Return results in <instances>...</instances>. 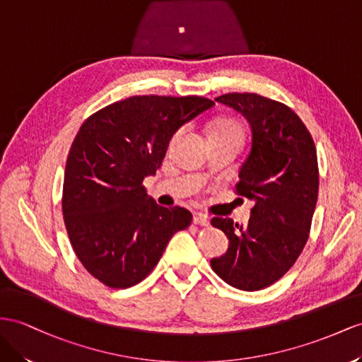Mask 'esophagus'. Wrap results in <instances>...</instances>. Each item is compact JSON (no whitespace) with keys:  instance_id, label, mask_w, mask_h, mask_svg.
<instances>
[{"instance_id":"34e87169","label":"esophagus","mask_w":362,"mask_h":362,"mask_svg":"<svg viewBox=\"0 0 362 362\" xmlns=\"http://www.w3.org/2000/svg\"><path fill=\"white\" fill-rule=\"evenodd\" d=\"M192 221L196 225H200V226H208L209 225V218L205 214H200V212H197V214H194Z\"/></svg>"}]
</instances>
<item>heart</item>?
Listing matches in <instances>:
<instances>
[{"label": "heart", "mask_w": 362, "mask_h": 362, "mask_svg": "<svg viewBox=\"0 0 362 362\" xmlns=\"http://www.w3.org/2000/svg\"><path fill=\"white\" fill-rule=\"evenodd\" d=\"M211 134L216 136H228V137H235L242 141L243 139V128L238 122L233 119H221L217 124L212 125Z\"/></svg>", "instance_id": "obj_1"}]
</instances>
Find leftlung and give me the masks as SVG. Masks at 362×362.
I'll list each match as a JSON object with an SVG mask.
<instances>
[{
	"instance_id": "1",
	"label": "left lung",
	"mask_w": 362,
	"mask_h": 362,
	"mask_svg": "<svg viewBox=\"0 0 362 362\" xmlns=\"http://www.w3.org/2000/svg\"><path fill=\"white\" fill-rule=\"evenodd\" d=\"M216 100L251 127V151L235 188L254 208L246 226L211 220L229 238L226 254L211 266L235 289L260 291L291 269L309 238L320 185L317 148L303 120L280 102L255 93H228Z\"/></svg>"
}]
</instances>
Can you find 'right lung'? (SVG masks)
Masks as SVG:
<instances>
[{"mask_svg":"<svg viewBox=\"0 0 362 362\" xmlns=\"http://www.w3.org/2000/svg\"><path fill=\"white\" fill-rule=\"evenodd\" d=\"M214 102L200 96H133L91 115L67 157L62 214L82 266L127 289L150 274L191 212L148 197L144 179L160 168L174 133Z\"/></svg>","mask_w":362,"mask_h":362,"instance_id":"obj_1","label":"right lung"}]
</instances>
